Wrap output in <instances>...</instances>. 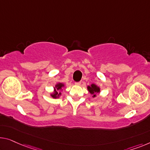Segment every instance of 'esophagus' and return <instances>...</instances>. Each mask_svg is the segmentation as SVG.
<instances>
[{"mask_svg":"<svg viewBox=\"0 0 150 150\" xmlns=\"http://www.w3.org/2000/svg\"><path fill=\"white\" fill-rule=\"evenodd\" d=\"M81 81H79V82H75V84L76 85V86H80V85H81Z\"/></svg>","mask_w":150,"mask_h":150,"instance_id":"obj_1","label":"esophagus"}]
</instances>
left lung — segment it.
<instances>
[{"mask_svg": "<svg viewBox=\"0 0 150 150\" xmlns=\"http://www.w3.org/2000/svg\"><path fill=\"white\" fill-rule=\"evenodd\" d=\"M87 89L89 93L92 95V98H96V94L98 93H100V88L97 85L94 83L91 84L90 86H88L87 87Z\"/></svg>", "mask_w": 150, "mask_h": 150, "instance_id": "8db88e82", "label": "left lung"}]
</instances>
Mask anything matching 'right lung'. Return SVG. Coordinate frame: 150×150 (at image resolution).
Here are the masks:
<instances>
[{
	"instance_id": "add662e5",
	"label": "right lung",
	"mask_w": 150,
	"mask_h": 150,
	"mask_svg": "<svg viewBox=\"0 0 150 150\" xmlns=\"http://www.w3.org/2000/svg\"><path fill=\"white\" fill-rule=\"evenodd\" d=\"M64 86H65V85H64V83H61V82L57 83L55 85V86L53 88L54 89L52 92L50 93V96L53 98H54V99L61 98L62 95L61 91H62V88H63Z\"/></svg>"
}]
</instances>
